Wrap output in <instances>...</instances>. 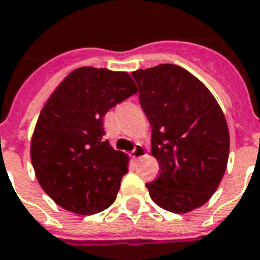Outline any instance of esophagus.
<instances>
[{"label":"esophagus","instance_id":"obj_1","mask_svg":"<svg viewBox=\"0 0 260 260\" xmlns=\"http://www.w3.org/2000/svg\"><path fill=\"white\" fill-rule=\"evenodd\" d=\"M144 153H146V151H144V147L141 146L140 143H137V144L134 146L133 151L130 153V157H132V158H140V157L144 155Z\"/></svg>","mask_w":260,"mask_h":260}]
</instances>
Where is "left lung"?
I'll use <instances>...</instances> for the list:
<instances>
[{
    "label": "left lung",
    "mask_w": 260,
    "mask_h": 260,
    "mask_svg": "<svg viewBox=\"0 0 260 260\" xmlns=\"http://www.w3.org/2000/svg\"><path fill=\"white\" fill-rule=\"evenodd\" d=\"M143 112L151 126V153L160 175L146 184L158 207L175 214L200 208L216 191L226 170L229 132L215 98L177 65L139 69Z\"/></svg>",
    "instance_id": "1"
}]
</instances>
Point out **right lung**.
<instances>
[{
  "instance_id": "obj_1",
  "label": "right lung",
  "mask_w": 260,
  "mask_h": 260,
  "mask_svg": "<svg viewBox=\"0 0 260 260\" xmlns=\"http://www.w3.org/2000/svg\"><path fill=\"white\" fill-rule=\"evenodd\" d=\"M136 92L126 72L85 66L52 93L32 136L31 161L41 187L59 207L92 215L114 202L128 157L105 140L103 117Z\"/></svg>"
}]
</instances>
